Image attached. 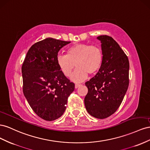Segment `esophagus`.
Here are the masks:
<instances>
[{"instance_id":"obj_1","label":"esophagus","mask_w":150,"mask_h":150,"mask_svg":"<svg viewBox=\"0 0 150 150\" xmlns=\"http://www.w3.org/2000/svg\"><path fill=\"white\" fill-rule=\"evenodd\" d=\"M80 84H75V88H77L79 87H80Z\"/></svg>"}]
</instances>
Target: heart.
<instances>
[{
  "label": "heart",
  "mask_w": 150,
  "mask_h": 150,
  "mask_svg": "<svg viewBox=\"0 0 150 150\" xmlns=\"http://www.w3.org/2000/svg\"><path fill=\"white\" fill-rule=\"evenodd\" d=\"M103 62V53L97 46L86 43L76 44L70 47L66 55H58L57 64L59 70L67 77L70 76L75 67L77 68L71 76L75 82L86 79L88 74H95Z\"/></svg>",
  "instance_id": "heart-1"
}]
</instances>
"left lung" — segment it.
I'll list each match as a JSON object with an SVG mask.
<instances>
[{
    "mask_svg": "<svg viewBox=\"0 0 150 150\" xmlns=\"http://www.w3.org/2000/svg\"><path fill=\"white\" fill-rule=\"evenodd\" d=\"M100 41L103 62L97 74L85 82L88 93L84 103L87 112L97 119L113 114L120 106L129 86V63L127 57L112 37Z\"/></svg>",
    "mask_w": 150,
    "mask_h": 150,
    "instance_id": "obj_1",
    "label": "left lung"
}]
</instances>
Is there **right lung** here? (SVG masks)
Wrapping results in <instances>:
<instances>
[{
    "instance_id": "obj_1",
    "label": "right lung",
    "mask_w": 150,
    "mask_h": 150,
    "mask_svg": "<svg viewBox=\"0 0 150 150\" xmlns=\"http://www.w3.org/2000/svg\"><path fill=\"white\" fill-rule=\"evenodd\" d=\"M70 41L48 38L28 50L22 66L23 93L38 116L51 121L60 117L75 89L57 64L58 51Z\"/></svg>"
}]
</instances>
